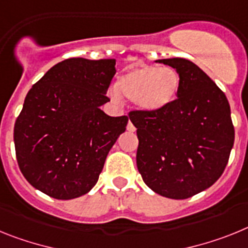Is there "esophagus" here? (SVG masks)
Segmentation results:
<instances>
[{
	"instance_id": "34e87169",
	"label": "esophagus",
	"mask_w": 248,
	"mask_h": 248,
	"mask_svg": "<svg viewBox=\"0 0 248 248\" xmlns=\"http://www.w3.org/2000/svg\"><path fill=\"white\" fill-rule=\"evenodd\" d=\"M127 131H130V132H135L136 131V127L133 126V124L131 121H128V124H127Z\"/></svg>"
}]
</instances>
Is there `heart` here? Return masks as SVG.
<instances>
[{
  "label": "heart",
  "mask_w": 248,
  "mask_h": 248,
  "mask_svg": "<svg viewBox=\"0 0 248 248\" xmlns=\"http://www.w3.org/2000/svg\"><path fill=\"white\" fill-rule=\"evenodd\" d=\"M180 83V75L175 68L142 64L122 75L116 88L121 96L135 101L139 108L156 112L175 101ZM115 96L117 97L116 92Z\"/></svg>",
  "instance_id": "heart-1"
}]
</instances>
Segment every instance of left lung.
Listing matches in <instances>:
<instances>
[{
    "mask_svg": "<svg viewBox=\"0 0 248 248\" xmlns=\"http://www.w3.org/2000/svg\"><path fill=\"white\" fill-rule=\"evenodd\" d=\"M181 83L177 98L156 112L128 113L137 128L136 162L143 182L158 195L185 200L221 177L234 141L226 94L193 62L166 59Z\"/></svg>",
    "mask_w": 248,
    "mask_h": 248,
    "instance_id": "1",
    "label": "left lung"
}]
</instances>
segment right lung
<instances>
[{"label": "right lung", "instance_id": "1", "mask_svg": "<svg viewBox=\"0 0 248 248\" xmlns=\"http://www.w3.org/2000/svg\"><path fill=\"white\" fill-rule=\"evenodd\" d=\"M116 60L68 59L32 86L14 130L22 175L57 200L76 199L96 185L106 157L124 132L127 116L100 106L116 73Z\"/></svg>", "mask_w": 248, "mask_h": 248}]
</instances>
